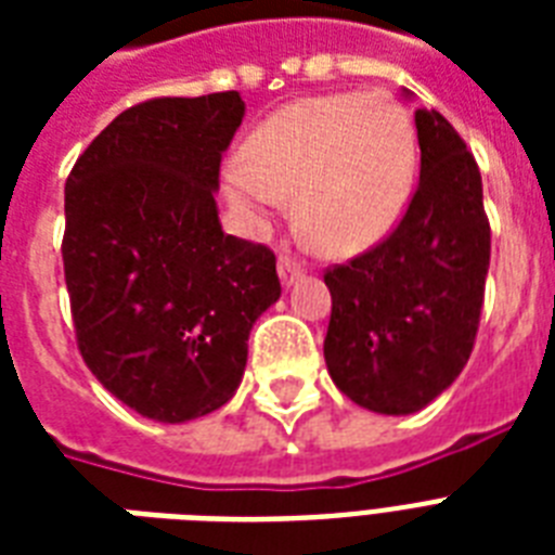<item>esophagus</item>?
Listing matches in <instances>:
<instances>
[{"instance_id":"esophagus-1","label":"esophagus","mask_w":555,"mask_h":555,"mask_svg":"<svg viewBox=\"0 0 555 555\" xmlns=\"http://www.w3.org/2000/svg\"><path fill=\"white\" fill-rule=\"evenodd\" d=\"M305 273V268L299 264L296 259H291V256H279V279H282V285L291 287L294 282H299Z\"/></svg>"}]
</instances>
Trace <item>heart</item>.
Returning <instances> with one entry per match:
<instances>
[{"label":"heart","mask_w":555,"mask_h":555,"mask_svg":"<svg viewBox=\"0 0 555 555\" xmlns=\"http://www.w3.org/2000/svg\"><path fill=\"white\" fill-rule=\"evenodd\" d=\"M417 132L386 91H339L276 108L224 169V195L268 221L294 198V224L313 250L357 256L397 227L412 198Z\"/></svg>","instance_id":"obj_1"}]
</instances>
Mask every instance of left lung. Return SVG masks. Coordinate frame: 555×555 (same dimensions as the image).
Instances as JSON below:
<instances>
[{
  "label": "left lung",
  "instance_id": "1",
  "mask_svg": "<svg viewBox=\"0 0 555 555\" xmlns=\"http://www.w3.org/2000/svg\"><path fill=\"white\" fill-rule=\"evenodd\" d=\"M409 94V91H405ZM421 181L386 242L325 273V363L357 405L412 414L473 354L490 270V221L473 152L435 108L414 112Z\"/></svg>",
  "mask_w": 555,
  "mask_h": 555
}]
</instances>
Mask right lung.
Segmentation results:
<instances>
[{
	"label": "right lung",
	"mask_w": 555,
	"mask_h": 555,
	"mask_svg": "<svg viewBox=\"0 0 555 555\" xmlns=\"http://www.w3.org/2000/svg\"><path fill=\"white\" fill-rule=\"evenodd\" d=\"M238 91L126 108L65 181L63 268L77 346L143 417L186 423L235 395L247 337L282 296L276 256L227 235L216 190Z\"/></svg>",
	"instance_id": "obj_1"
}]
</instances>
